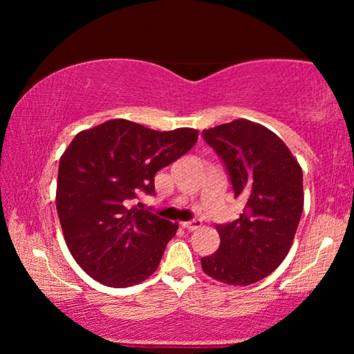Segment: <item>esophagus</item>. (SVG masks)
<instances>
[{
	"instance_id": "obj_1",
	"label": "esophagus",
	"mask_w": 354,
	"mask_h": 354,
	"mask_svg": "<svg viewBox=\"0 0 354 354\" xmlns=\"http://www.w3.org/2000/svg\"><path fill=\"white\" fill-rule=\"evenodd\" d=\"M182 227L187 230H196L201 227V221L200 219H192V221H187V222H182Z\"/></svg>"
}]
</instances>
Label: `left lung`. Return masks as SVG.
<instances>
[{"mask_svg": "<svg viewBox=\"0 0 354 354\" xmlns=\"http://www.w3.org/2000/svg\"><path fill=\"white\" fill-rule=\"evenodd\" d=\"M203 138L246 205L239 219L216 225L221 245L201 258V268L222 283L251 285L272 274L292 248L303 212V171L277 135L251 120L203 130Z\"/></svg>", "mask_w": 354, "mask_h": 354, "instance_id": "8db88e82", "label": "left lung"}]
</instances>
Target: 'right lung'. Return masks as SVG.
<instances>
[{"mask_svg":"<svg viewBox=\"0 0 354 354\" xmlns=\"http://www.w3.org/2000/svg\"><path fill=\"white\" fill-rule=\"evenodd\" d=\"M195 129L158 132L113 119L75 135L59 159L56 207L67 248L90 277L132 287L158 269L172 224L125 201L154 193V174L190 151Z\"/></svg>","mask_w":354,"mask_h":354,"instance_id":"obj_1","label":"right lung"}]
</instances>
